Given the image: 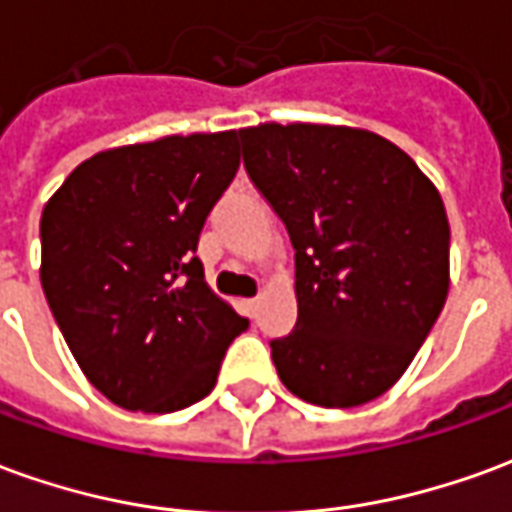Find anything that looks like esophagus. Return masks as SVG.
Listing matches in <instances>:
<instances>
[{
  "label": "esophagus",
  "instance_id": "1",
  "mask_svg": "<svg viewBox=\"0 0 512 512\" xmlns=\"http://www.w3.org/2000/svg\"><path fill=\"white\" fill-rule=\"evenodd\" d=\"M257 307H260V299H246V301H244V310L249 312V315H252V318H255Z\"/></svg>",
  "mask_w": 512,
  "mask_h": 512
}]
</instances>
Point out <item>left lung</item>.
Instances as JSON below:
<instances>
[{"mask_svg": "<svg viewBox=\"0 0 512 512\" xmlns=\"http://www.w3.org/2000/svg\"><path fill=\"white\" fill-rule=\"evenodd\" d=\"M244 167L296 249L299 321L271 340L282 384L354 408L406 373L450 290V222L408 153L348 126L241 128Z\"/></svg>", "mask_w": 512, "mask_h": 512, "instance_id": "obj_1", "label": "left lung"}]
</instances>
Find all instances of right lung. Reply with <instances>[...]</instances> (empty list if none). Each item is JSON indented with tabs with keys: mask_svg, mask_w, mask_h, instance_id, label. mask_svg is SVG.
<instances>
[{
	"mask_svg": "<svg viewBox=\"0 0 512 512\" xmlns=\"http://www.w3.org/2000/svg\"><path fill=\"white\" fill-rule=\"evenodd\" d=\"M238 164V131L164 136L95 153L46 202L43 293L87 381L115 406L197 403L249 326L194 255Z\"/></svg>",
	"mask_w": 512,
	"mask_h": 512,
	"instance_id": "obj_1",
	"label": "right lung"
}]
</instances>
